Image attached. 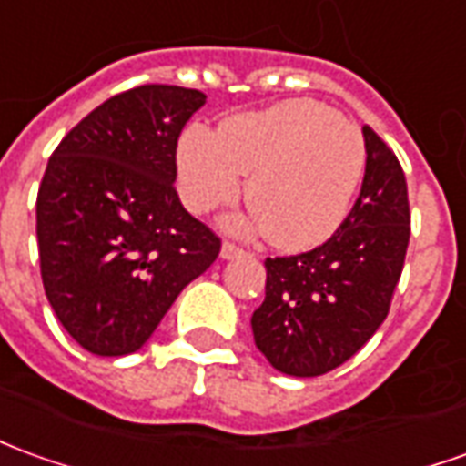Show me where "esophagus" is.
Returning <instances> with one entry per match:
<instances>
[{
    "label": "esophagus",
    "mask_w": 466,
    "mask_h": 466,
    "mask_svg": "<svg viewBox=\"0 0 466 466\" xmlns=\"http://www.w3.org/2000/svg\"><path fill=\"white\" fill-rule=\"evenodd\" d=\"M244 249H239L237 244L232 242H224L222 244V259H237V257H242Z\"/></svg>",
    "instance_id": "1"
}]
</instances>
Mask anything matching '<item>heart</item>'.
Instances as JSON below:
<instances>
[{"label": "heart", "instance_id": "1", "mask_svg": "<svg viewBox=\"0 0 466 466\" xmlns=\"http://www.w3.org/2000/svg\"><path fill=\"white\" fill-rule=\"evenodd\" d=\"M178 184L197 214L232 204L252 174L255 209L227 219L239 234H269L272 244L302 252L330 239L346 222L363 177L366 148L353 123L308 97L239 113L219 133L191 126L178 141Z\"/></svg>", "mask_w": 466, "mask_h": 466}]
</instances>
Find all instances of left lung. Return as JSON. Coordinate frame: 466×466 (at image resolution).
<instances>
[{
  "label": "left lung",
  "mask_w": 466,
  "mask_h": 466,
  "mask_svg": "<svg viewBox=\"0 0 466 466\" xmlns=\"http://www.w3.org/2000/svg\"><path fill=\"white\" fill-rule=\"evenodd\" d=\"M363 141L366 174L340 229L310 252L265 259L252 333L279 373L310 379L338 369L389 315L411 234L409 194L391 148L369 126Z\"/></svg>",
  "instance_id": "left-lung-1"
}]
</instances>
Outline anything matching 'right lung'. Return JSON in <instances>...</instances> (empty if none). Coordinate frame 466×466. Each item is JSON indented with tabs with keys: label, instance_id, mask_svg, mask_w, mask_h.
Here are the masks:
<instances>
[{
	"label": "right lung",
	"instance_id": "1",
	"mask_svg": "<svg viewBox=\"0 0 466 466\" xmlns=\"http://www.w3.org/2000/svg\"><path fill=\"white\" fill-rule=\"evenodd\" d=\"M204 103L188 87H133L87 113L47 161L42 285L65 330L96 356L136 353L219 255V237L174 188L178 136Z\"/></svg>",
	"mask_w": 466,
	"mask_h": 466
}]
</instances>
